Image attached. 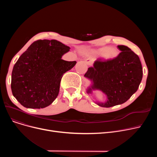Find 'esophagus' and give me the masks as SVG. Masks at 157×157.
<instances>
[{"instance_id": "1", "label": "esophagus", "mask_w": 157, "mask_h": 157, "mask_svg": "<svg viewBox=\"0 0 157 157\" xmlns=\"http://www.w3.org/2000/svg\"><path fill=\"white\" fill-rule=\"evenodd\" d=\"M85 63L86 64H87L88 65H92V63H93V60L91 59H87L86 60H85Z\"/></svg>"}]
</instances>
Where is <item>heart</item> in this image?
<instances>
[{
  "label": "heart",
  "mask_w": 157,
  "mask_h": 157,
  "mask_svg": "<svg viewBox=\"0 0 157 157\" xmlns=\"http://www.w3.org/2000/svg\"><path fill=\"white\" fill-rule=\"evenodd\" d=\"M95 53L98 55H102L103 59L105 60L111 61L118 57L120 53L116 48L105 46L95 49Z\"/></svg>",
  "instance_id": "b5f03b06"
}]
</instances>
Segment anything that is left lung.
<instances>
[{"label": "left lung", "mask_w": 157, "mask_h": 157, "mask_svg": "<svg viewBox=\"0 0 157 157\" xmlns=\"http://www.w3.org/2000/svg\"><path fill=\"white\" fill-rule=\"evenodd\" d=\"M121 52L111 61H95L84 75L91 81L86 92L100 90L107 97L105 102H95L104 108L121 104L137 92L143 78L142 65L139 56L131 49L118 45Z\"/></svg>", "instance_id": "left-lung-1"}]
</instances>
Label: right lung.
I'll use <instances>...</instances> for the list:
<instances>
[{
	"instance_id": "obj_1",
	"label": "right lung",
	"mask_w": 157,
	"mask_h": 157,
	"mask_svg": "<svg viewBox=\"0 0 157 157\" xmlns=\"http://www.w3.org/2000/svg\"><path fill=\"white\" fill-rule=\"evenodd\" d=\"M70 47L56 40L33 43L14 64L11 75L13 96L27 108L40 109L57 97L63 74L76 62L62 59Z\"/></svg>"
}]
</instances>
